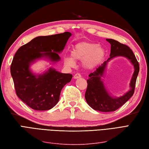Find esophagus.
<instances>
[{
	"mask_svg": "<svg viewBox=\"0 0 149 149\" xmlns=\"http://www.w3.org/2000/svg\"><path fill=\"white\" fill-rule=\"evenodd\" d=\"M81 77V74L79 73H76L74 76V79H77V78H79Z\"/></svg>",
	"mask_w": 149,
	"mask_h": 149,
	"instance_id": "34e87169",
	"label": "esophagus"
}]
</instances>
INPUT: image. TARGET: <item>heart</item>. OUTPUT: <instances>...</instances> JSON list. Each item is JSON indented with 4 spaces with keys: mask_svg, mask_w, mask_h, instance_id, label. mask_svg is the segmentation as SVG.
I'll return each instance as SVG.
<instances>
[{
    "mask_svg": "<svg viewBox=\"0 0 149 149\" xmlns=\"http://www.w3.org/2000/svg\"><path fill=\"white\" fill-rule=\"evenodd\" d=\"M105 50L95 43L81 42L77 43L71 50V57H64L66 66H72L74 61H83V65L86 69L91 70L99 65L105 56Z\"/></svg>",
    "mask_w": 149,
    "mask_h": 149,
    "instance_id": "b5f03b06",
    "label": "heart"
}]
</instances>
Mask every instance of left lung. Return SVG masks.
I'll list each match as a JSON object with an SVG mask.
<instances>
[{"mask_svg": "<svg viewBox=\"0 0 149 149\" xmlns=\"http://www.w3.org/2000/svg\"><path fill=\"white\" fill-rule=\"evenodd\" d=\"M106 40L111 44L110 57L88 75L89 78L87 79V88L85 95L86 102L89 106L94 110L100 112L115 111L133 96L140 69L135 54L129 47L113 39H106ZM118 56L128 58L134 65L135 70L130 84L129 91L120 97H112L107 92L101 77L103 74L107 63L112 58Z\"/></svg>", "mask_w": 149, "mask_h": 149, "instance_id": "1", "label": "left lung"}]
</instances>
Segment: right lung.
<instances>
[{
    "instance_id": "1",
    "label": "right lung",
    "mask_w": 149,
    "mask_h": 149,
    "mask_svg": "<svg viewBox=\"0 0 149 149\" xmlns=\"http://www.w3.org/2000/svg\"><path fill=\"white\" fill-rule=\"evenodd\" d=\"M70 32L49 36L37 37L17 50L10 65L17 96L33 109L49 110L59 102L61 92L66 83L70 82L72 75L61 73L50 68L43 74L36 75L30 70V64L42 57L52 62H57V53L63 51Z\"/></svg>"
}]
</instances>
